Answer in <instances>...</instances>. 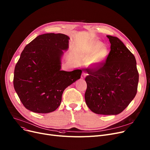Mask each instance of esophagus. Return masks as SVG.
<instances>
[{
  "mask_svg": "<svg viewBox=\"0 0 150 150\" xmlns=\"http://www.w3.org/2000/svg\"><path fill=\"white\" fill-rule=\"evenodd\" d=\"M86 75H87V74H86V72H83L82 75H81V78H83H83H84L86 77Z\"/></svg>",
  "mask_w": 150,
  "mask_h": 150,
  "instance_id": "obj_1",
  "label": "esophagus"
}]
</instances>
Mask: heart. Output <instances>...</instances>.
Here are the masks:
<instances>
[{
  "label": "heart",
  "mask_w": 150,
  "mask_h": 150,
  "mask_svg": "<svg viewBox=\"0 0 150 150\" xmlns=\"http://www.w3.org/2000/svg\"><path fill=\"white\" fill-rule=\"evenodd\" d=\"M84 54L86 58L93 64L99 66L105 60L108 54V50L105 46H101L100 42H95L86 48Z\"/></svg>",
  "instance_id": "b5f03b06"
}]
</instances>
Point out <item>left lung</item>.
<instances>
[{
    "label": "left lung",
    "instance_id": "8db88e82",
    "mask_svg": "<svg viewBox=\"0 0 150 150\" xmlns=\"http://www.w3.org/2000/svg\"><path fill=\"white\" fill-rule=\"evenodd\" d=\"M111 43L106 61L88 68L89 75L84 98L86 105L97 114L117 115L135 97L139 72L134 54L120 39L107 36Z\"/></svg>",
    "mask_w": 150,
    "mask_h": 150
}]
</instances>
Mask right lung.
Wrapping results in <instances>:
<instances>
[{
    "label": "right lung",
    "mask_w": 150,
    "mask_h": 150,
    "mask_svg": "<svg viewBox=\"0 0 150 150\" xmlns=\"http://www.w3.org/2000/svg\"><path fill=\"white\" fill-rule=\"evenodd\" d=\"M69 38L61 33L37 36L21 54L14 72V89L23 105L30 111L46 114L60 105L64 89L80 79L82 70H61L62 50Z\"/></svg>",
    "instance_id": "add662e5"
}]
</instances>
